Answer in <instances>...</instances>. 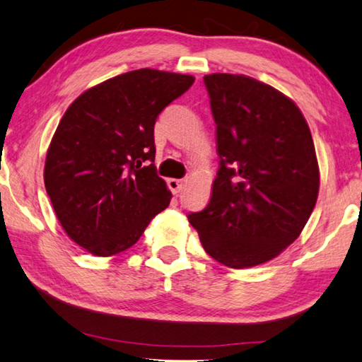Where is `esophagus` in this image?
Segmentation results:
<instances>
[{
	"label": "esophagus",
	"mask_w": 362,
	"mask_h": 362,
	"mask_svg": "<svg viewBox=\"0 0 362 362\" xmlns=\"http://www.w3.org/2000/svg\"><path fill=\"white\" fill-rule=\"evenodd\" d=\"M168 187L173 194H180L181 189L185 187V180H175V177H171V180H168Z\"/></svg>",
	"instance_id": "obj_1"
}]
</instances>
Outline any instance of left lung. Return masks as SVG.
I'll return each mask as SVG.
<instances>
[{"label": "left lung", "mask_w": 362, "mask_h": 362, "mask_svg": "<svg viewBox=\"0 0 362 362\" xmlns=\"http://www.w3.org/2000/svg\"><path fill=\"white\" fill-rule=\"evenodd\" d=\"M220 168L211 199L187 215L205 252L234 269L276 258L310 220L319 167L310 127L292 99L247 75L204 76Z\"/></svg>", "instance_id": "obj_1"}]
</instances>
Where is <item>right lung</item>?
I'll use <instances>...</instances> for the list:
<instances>
[{
    "label": "right lung",
    "instance_id": "right-lung-1",
    "mask_svg": "<svg viewBox=\"0 0 362 362\" xmlns=\"http://www.w3.org/2000/svg\"><path fill=\"white\" fill-rule=\"evenodd\" d=\"M192 83V75L139 69L90 88L65 110L46 153L45 186L75 244L112 257L170 205L153 165V125Z\"/></svg>",
    "mask_w": 362,
    "mask_h": 362
}]
</instances>
